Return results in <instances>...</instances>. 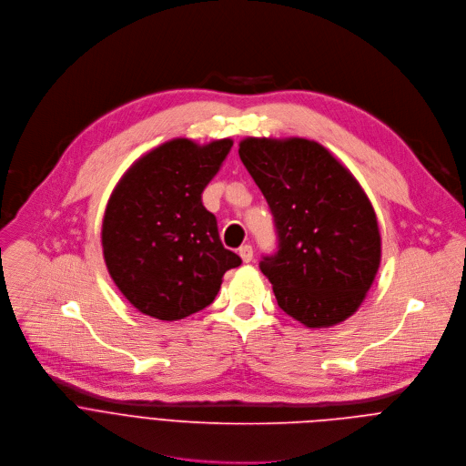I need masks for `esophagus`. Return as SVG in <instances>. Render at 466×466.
I'll return each instance as SVG.
<instances>
[{
    "label": "esophagus",
    "mask_w": 466,
    "mask_h": 466,
    "mask_svg": "<svg viewBox=\"0 0 466 466\" xmlns=\"http://www.w3.org/2000/svg\"><path fill=\"white\" fill-rule=\"evenodd\" d=\"M238 255L244 262H251L253 260V248L249 244H244L238 248Z\"/></svg>",
    "instance_id": "1"
}]
</instances>
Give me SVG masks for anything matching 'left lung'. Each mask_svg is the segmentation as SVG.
Returning a JSON list of instances; mask_svg holds the SVG:
<instances>
[{
    "mask_svg": "<svg viewBox=\"0 0 466 466\" xmlns=\"http://www.w3.org/2000/svg\"><path fill=\"white\" fill-rule=\"evenodd\" d=\"M238 156L273 217L277 249L258 268L277 305L310 329L345 321L380 266L377 215L358 181L309 139L248 137Z\"/></svg>",
    "mask_w": 466,
    "mask_h": 466,
    "instance_id": "1",
    "label": "left lung"
}]
</instances>
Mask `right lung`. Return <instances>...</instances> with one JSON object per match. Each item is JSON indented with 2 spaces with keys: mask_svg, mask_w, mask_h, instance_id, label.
<instances>
[{
  "mask_svg": "<svg viewBox=\"0 0 466 466\" xmlns=\"http://www.w3.org/2000/svg\"><path fill=\"white\" fill-rule=\"evenodd\" d=\"M233 147L172 139L137 159L110 197L103 251L121 294L143 314L176 321L209 307L228 269L226 249L202 193Z\"/></svg>",
  "mask_w": 466,
  "mask_h": 466,
  "instance_id": "add662e5",
  "label": "right lung"
}]
</instances>
